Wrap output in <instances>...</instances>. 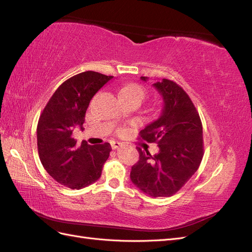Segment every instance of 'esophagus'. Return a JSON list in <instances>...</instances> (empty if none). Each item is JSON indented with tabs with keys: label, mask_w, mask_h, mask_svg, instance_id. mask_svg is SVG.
Masks as SVG:
<instances>
[{
	"label": "esophagus",
	"mask_w": 252,
	"mask_h": 252,
	"mask_svg": "<svg viewBox=\"0 0 252 252\" xmlns=\"http://www.w3.org/2000/svg\"><path fill=\"white\" fill-rule=\"evenodd\" d=\"M122 143H120V142H111V147H112V149H118V148H120L121 146H122Z\"/></svg>",
	"instance_id": "1"
}]
</instances>
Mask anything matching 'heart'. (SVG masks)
I'll list each match as a JSON object with an SVG mask.
<instances>
[{
  "instance_id": "heart-1",
  "label": "heart",
  "mask_w": 252,
  "mask_h": 252,
  "mask_svg": "<svg viewBox=\"0 0 252 252\" xmlns=\"http://www.w3.org/2000/svg\"><path fill=\"white\" fill-rule=\"evenodd\" d=\"M121 95L122 96H126V95H136L140 96L142 98H144L145 96V90L139 86V85H128L125 88H123V90L121 91Z\"/></svg>"
}]
</instances>
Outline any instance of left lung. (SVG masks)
<instances>
[{"instance_id":"left-lung-1","label":"left lung","mask_w":252,"mask_h":252,"mask_svg":"<svg viewBox=\"0 0 252 252\" xmlns=\"http://www.w3.org/2000/svg\"><path fill=\"white\" fill-rule=\"evenodd\" d=\"M146 82L147 77H141ZM163 98L158 120L140 132L141 139L157 143L158 154L139 151L130 179L144 193L152 197L171 196L184 186L199 168L203 158L202 122L192 101L177 83L163 79L152 84Z\"/></svg>"}]
</instances>
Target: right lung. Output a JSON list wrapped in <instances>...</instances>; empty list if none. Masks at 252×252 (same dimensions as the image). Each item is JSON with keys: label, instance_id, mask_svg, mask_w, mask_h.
Here are the masks:
<instances>
[{"label": "right lung", "instance_id": "right-lung-1", "mask_svg": "<svg viewBox=\"0 0 252 252\" xmlns=\"http://www.w3.org/2000/svg\"><path fill=\"white\" fill-rule=\"evenodd\" d=\"M112 78L95 71L73 75L56 90L40 116L36 139L41 163L52 179L66 187L81 189L101 177L110 144H78L72 132L77 127L84 130L91 98Z\"/></svg>", "mask_w": 252, "mask_h": 252}]
</instances>
